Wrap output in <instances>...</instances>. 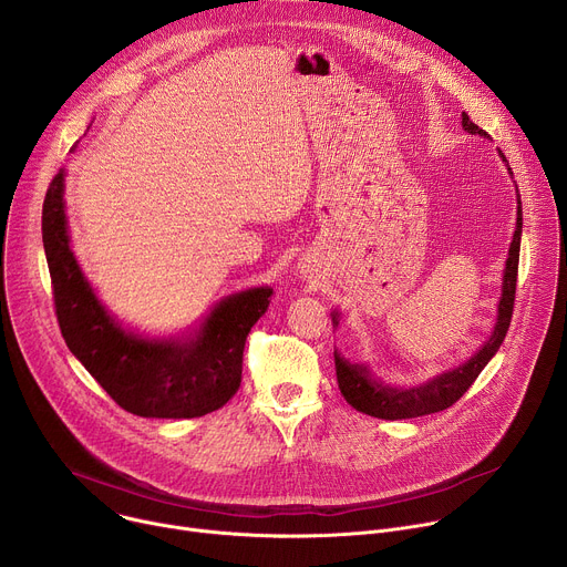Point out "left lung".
<instances>
[{
  "label": "left lung",
  "instance_id": "8db88e82",
  "mask_svg": "<svg viewBox=\"0 0 567 567\" xmlns=\"http://www.w3.org/2000/svg\"><path fill=\"white\" fill-rule=\"evenodd\" d=\"M462 127L468 134L487 136V132L480 130L464 112H462ZM501 156H503V161H507L503 150H501ZM507 171L512 173L509 166H507ZM520 233H523V208H520V197H518L516 230H514V239L509 247V258L505 265L503 296H501V305H498L496 328H494L489 341L484 343L460 368L437 374L431 381L415 385V388H392V385H383L381 381L372 379L365 365L350 363L334 350L339 388L352 409H357L359 413H365L370 417H379V420H411V417L440 413V411H446L449 406H453V403L471 388V383L477 379V374L484 370V365L492 361V357L498 352V348L503 346V341L507 337L512 313H514V300H516ZM332 322L334 326H339V311L332 313Z\"/></svg>",
  "mask_w": 567,
  "mask_h": 567
}]
</instances>
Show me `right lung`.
Returning a JSON list of instances; mask_svg holds the SVG:
<instances>
[{
	"mask_svg": "<svg viewBox=\"0 0 567 567\" xmlns=\"http://www.w3.org/2000/svg\"><path fill=\"white\" fill-rule=\"evenodd\" d=\"M64 171L42 204V241L62 339L118 406L138 417L193 420L221 409L241 381L245 343L274 289L224 298L188 337L150 339L123 330L96 298L71 249Z\"/></svg>",
	"mask_w": 567,
	"mask_h": 567,
	"instance_id": "obj_1",
	"label": "right lung"
}]
</instances>
